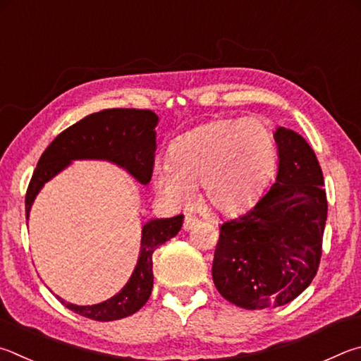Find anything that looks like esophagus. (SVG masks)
Masks as SVG:
<instances>
[{
  "label": "esophagus",
  "instance_id": "esophagus-1",
  "mask_svg": "<svg viewBox=\"0 0 361 361\" xmlns=\"http://www.w3.org/2000/svg\"><path fill=\"white\" fill-rule=\"evenodd\" d=\"M198 222V219L195 217V216H192V214H187L185 216V220H184V228L185 230H190V228H193V225Z\"/></svg>",
  "mask_w": 361,
  "mask_h": 361
}]
</instances>
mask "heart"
<instances>
[{"instance_id":"obj_1","label":"heart","mask_w":361,"mask_h":361,"mask_svg":"<svg viewBox=\"0 0 361 361\" xmlns=\"http://www.w3.org/2000/svg\"><path fill=\"white\" fill-rule=\"evenodd\" d=\"M276 163V137L264 120H214L171 144L169 163L157 164L154 184L174 206L190 203L193 187L201 185L211 207L235 212L255 200Z\"/></svg>"}]
</instances>
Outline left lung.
Returning <instances> with one entry per match:
<instances>
[{"label": "left lung", "mask_w": 361, "mask_h": 361, "mask_svg": "<svg viewBox=\"0 0 361 361\" xmlns=\"http://www.w3.org/2000/svg\"><path fill=\"white\" fill-rule=\"evenodd\" d=\"M279 169L258 203L220 226L212 279L219 293L244 309L283 306L317 274L326 220L324 174L305 137L274 133Z\"/></svg>", "instance_id": "1"}]
</instances>
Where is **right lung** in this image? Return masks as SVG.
Returning a JSON list of instances; mask_svg holds the SVG:
<instances>
[{
	"instance_id": "right-lung-1",
	"label": "right lung",
	"mask_w": 361,
	"mask_h": 361,
	"mask_svg": "<svg viewBox=\"0 0 361 361\" xmlns=\"http://www.w3.org/2000/svg\"><path fill=\"white\" fill-rule=\"evenodd\" d=\"M158 117L149 109H104L90 114L61 131L44 150L27 188L25 211L27 219L37 192L47 180L65 169L73 160L94 158L109 160L147 185L155 163V125ZM184 216L154 219L144 225L137 264L130 281L111 300L93 306H78L56 298L73 312L98 322L118 320L137 312L152 293L154 271L152 254L158 245L179 233Z\"/></svg>"
}]
</instances>
